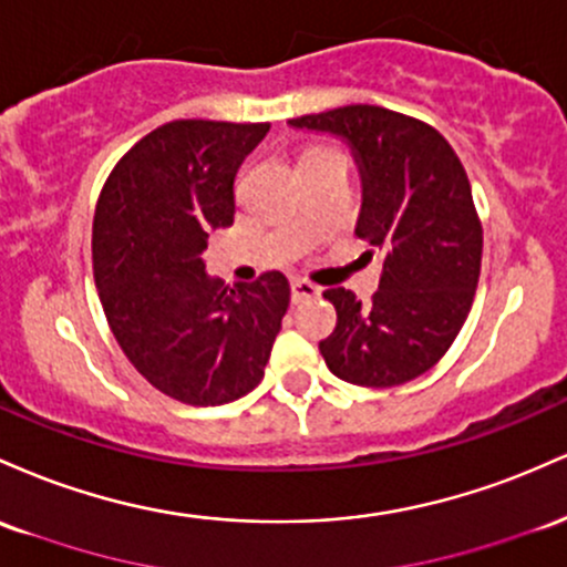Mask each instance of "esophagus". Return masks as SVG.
Instances as JSON below:
<instances>
[{"label": "esophagus", "mask_w": 567, "mask_h": 567, "mask_svg": "<svg viewBox=\"0 0 567 567\" xmlns=\"http://www.w3.org/2000/svg\"><path fill=\"white\" fill-rule=\"evenodd\" d=\"M321 295V289H318L316 284L305 281V278H295L291 281V302H305V300H313V297Z\"/></svg>", "instance_id": "34e87169"}]
</instances>
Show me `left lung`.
Segmentation results:
<instances>
[{
  "label": "left lung",
  "instance_id": "left-lung-1",
  "mask_svg": "<svg viewBox=\"0 0 567 567\" xmlns=\"http://www.w3.org/2000/svg\"><path fill=\"white\" fill-rule=\"evenodd\" d=\"M289 125L351 146L361 176L355 235L383 254L372 305L342 286L323 291L337 327L318 351L346 383H410L447 353L474 302L482 225L466 171L442 133L383 106L351 104Z\"/></svg>",
  "mask_w": 567,
  "mask_h": 567
}]
</instances>
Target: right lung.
I'll return each mask as SVG.
<instances>
[{"mask_svg":"<svg viewBox=\"0 0 567 567\" xmlns=\"http://www.w3.org/2000/svg\"><path fill=\"white\" fill-rule=\"evenodd\" d=\"M270 123L174 120L144 136L101 189L93 272L120 348L157 391L193 406L259 385L289 308L284 272L225 286L203 262L233 225L235 174Z\"/></svg>","mask_w":567,"mask_h":567,"instance_id":"right-lung-1","label":"right lung"}]
</instances>
